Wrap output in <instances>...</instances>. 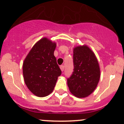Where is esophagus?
Masks as SVG:
<instances>
[{
    "label": "esophagus",
    "instance_id": "esophagus-1",
    "mask_svg": "<svg viewBox=\"0 0 124 124\" xmlns=\"http://www.w3.org/2000/svg\"><path fill=\"white\" fill-rule=\"evenodd\" d=\"M60 68H61V71H63V70H64V69H65V67L63 65H61V67H60Z\"/></svg>",
    "mask_w": 124,
    "mask_h": 124
}]
</instances>
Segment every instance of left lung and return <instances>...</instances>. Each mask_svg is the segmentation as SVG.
Returning a JSON list of instances; mask_svg holds the SVG:
<instances>
[{
    "instance_id": "obj_1",
    "label": "left lung",
    "mask_w": 124,
    "mask_h": 124,
    "mask_svg": "<svg viewBox=\"0 0 124 124\" xmlns=\"http://www.w3.org/2000/svg\"><path fill=\"white\" fill-rule=\"evenodd\" d=\"M73 53V72L67 78V84L74 95L85 98L92 93L98 85L99 64L95 55L87 46L76 47Z\"/></svg>"
}]
</instances>
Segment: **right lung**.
<instances>
[{
	"label": "right lung",
	"instance_id": "right-lung-1",
	"mask_svg": "<svg viewBox=\"0 0 124 124\" xmlns=\"http://www.w3.org/2000/svg\"><path fill=\"white\" fill-rule=\"evenodd\" d=\"M56 44L46 38L38 41L24 61V80L36 96L44 97L53 92L57 77L62 73L54 52Z\"/></svg>",
	"mask_w": 124,
	"mask_h": 124
}]
</instances>
